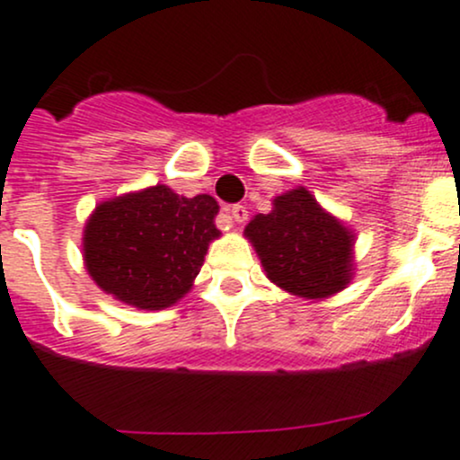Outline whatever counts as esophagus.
Returning <instances> with one entry per match:
<instances>
[{
    "label": "esophagus",
    "mask_w": 460,
    "mask_h": 460,
    "mask_svg": "<svg viewBox=\"0 0 460 460\" xmlns=\"http://www.w3.org/2000/svg\"><path fill=\"white\" fill-rule=\"evenodd\" d=\"M229 213H231V217H234V222H238V225H243L249 216V211L244 204H234V207L229 208Z\"/></svg>",
    "instance_id": "34e87169"
}]
</instances>
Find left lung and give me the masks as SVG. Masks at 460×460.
<instances>
[{
    "label": "left lung",
    "instance_id": "obj_1",
    "mask_svg": "<svg viewBox=\"0 0 460 460\" xmlns=\"http://www.w3.org/2000/svg\"><path fill=\"white\" fill-rule=\"evenodd\" d=\"M244 234L269 280L294 296L327 298L349 282L354 235L324 213L307 189L276 198L273 211L258 213Z\"/></svg>",
    "mask_w": 460,
    "mask_h": 460
}]
</instances>
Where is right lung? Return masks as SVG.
Segmentation results:
<instances>
[{
	"instance_id": "obj_1",
	"label": "right lung",
	"mask_w": 460,
	"mask_h": 460,
	"mask_svg": "<svg viewBox=\"0 0 460 460\" xmlns=\"http://www.w3.org/2000/svg\"><path fill=\"white\" fill-rule=\"evenodd\" d=\"M211 196L184 198L164 184L100 204L84 229V260L93 280L122 303L164 309L191 289L213 225Z\"/></svg>"
}]
</instances>
